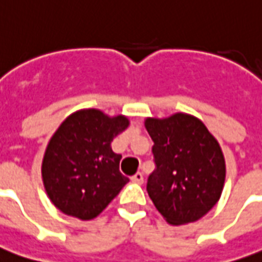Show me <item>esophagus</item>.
Returning <instances> with one entry per match:
<instances>
[{
  "label": "esophagus",
  "mask_w": 262,
  "mask_h": 262,
  "mask_svg": "<svg viewBox=\"0 0 262 262\" xmlns=\"http://www.w3.org/2000/svg\"><path fill=\"white\" fill-rule=\"evenodd\" d=\"M132 182L139 183V185H141V183L144 182V175L141 174V172H136V174L132 177Z\"/></svg>",
  "instance_id": "obj_1"
}]
</instances>
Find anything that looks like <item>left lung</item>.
I'll list each match as a JSON object with an SVG mask.
<instances>
[{
	"label": "left lung",
	"instance_id": "1",
	"mask_svg": "<svg viewBox=\"0 0 262 262\" xmlns=\"http://www.w3.org/2000/svg\"><path fill=\"white\" fill-rule=\"evenodd\" d=\"M144 125L156 164L147 183L152 203L172 226L201 219L219 201L226 179L217 140L199 118L185 113L147 118Z\"/></svg>",
	"mask_w": 262,
	"mask_h": 262
}]
</instances>
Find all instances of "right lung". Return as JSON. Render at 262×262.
Returning <instances> with one entry per match:
<instances>
[{"label":"right lung","mask_w":262,"mask_h":262,"mask_svg":"<svg viewBox=\"0 0 262 262\" xmlns=\"http://www.w3.org/2000/svg\"><path fill=\"white\" fill-rule=\"evenodd\" d=\"M129 126L125 115L83 108L63 121L47 144L42 179L49 199L65 215L96 217L129 182L119 171L122 156L111 141Z\"/></svg>","instance_id":"1"}]
</instances>
